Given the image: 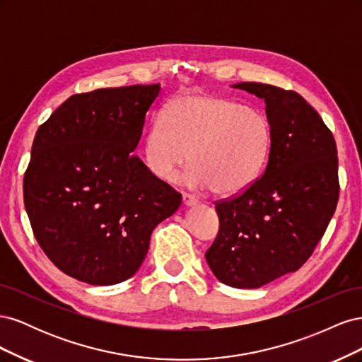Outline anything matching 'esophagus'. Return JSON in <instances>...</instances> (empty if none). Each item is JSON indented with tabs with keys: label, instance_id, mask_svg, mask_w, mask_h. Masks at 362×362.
I'll return each mask as SVG.
<instances>
[{
	"label": "esophagus",
	"instance_id": "obj_1",
	"mask_svg": "<svg viewBox=\"0 0 362 362\" xmlns=\"http://www.w3.org/2000/svg\"><path fill=\"white\" fill-rule=\"evenodd\" d=\"M196 202H198V199H196L194 196H192V194H189V193H182V204H184L185 206H192V205H194Z\"/></svg>",
	"mask_w": 362,
	"mask_h": 362
}]
</instances>
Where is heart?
I'll return each instance as SVG.
<instances>
[{
	"label": "heart",
	"instance_id": "1",
	"mask_svg": "<svg viewBox=\"0 0 362 362\" xmlns=\"http://www.w3.org/2000/svg\"><path fill=\"white\" fill-rule=\"evenodd\" d=\"M272 124L258 107L231 98L182 95L152 120L144 141L146 168L172 182L189 161L187 182L221 196L245 192L269 158Z\"/></svg>",
	"mask_w": 362,
	"mask_h": 362
}]
</instances>
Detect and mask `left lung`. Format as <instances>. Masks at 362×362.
Instances as JSON below:
<instances>
[{
  "mask_svg": "<svg viewBox=\"0 0 362 362\" xmlns=\"http://www.w3.org/2000/svg\"><path fill=\"white\" fill-rule=\"evenodd\" d=\"M234 87L264 100L272 148L259 178L214 202L218 233L205 258L226 286L258 288L300 269L323 237L339 194L337 145L320 115L294 90Z\"/></svg>",
  "mask_w": 362,
  "mask_h": 362,
  "instance_id": "left-lung-1",
  "label": "left lung"
}]
</instances>
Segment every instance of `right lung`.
Returning a JSON list of instances; mask_svg holds the SVG:
<instances>
[{
  "label": "right lung",
  "instance_id": "right-lung-1",
  "mask_svg": "<svg viewBox=\"0 0 362 362\" xmlns=\"http://www.w3.org/2000/svg\"><path fill=\"white\" fill-rule=\"evenodd\" d=\"M160 84L72 95L43 122L24 173L33 234L66 275L112 286L144 262L181 193L133 154Z\"/></svg>",
  "mask_w": 362,
  "mask_h": 362
}]
</instances>
